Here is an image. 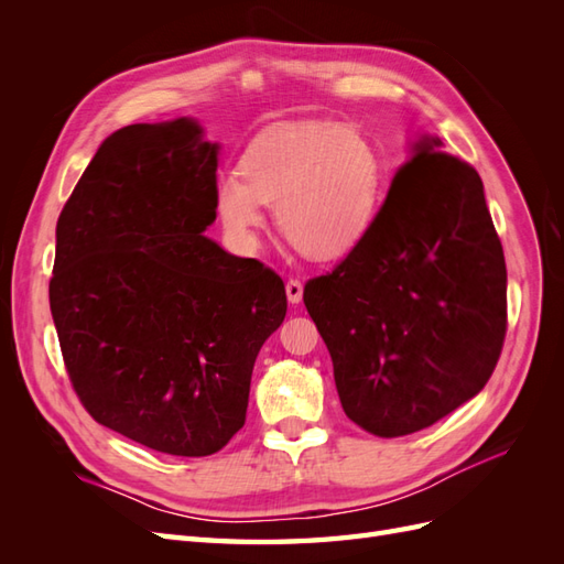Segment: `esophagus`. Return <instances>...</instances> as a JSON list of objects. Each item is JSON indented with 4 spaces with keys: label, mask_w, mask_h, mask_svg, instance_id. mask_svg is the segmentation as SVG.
<instances>
[{
    "label": "esophagus",
    "mask_w": 564,
    "mask_h": 564,
    "mask_svg": "<svg viewBox=\"0 0 564 564\" xmlns=\"http://www.w3.org/2000/svg\"><path fill=\"white\" fill-rule=\"evenodd\" d=\"M286 299H289V303H292V305L301 303V299H303V284L299 280H289L286 282Z\"/></svg>",
    "instance_id": "esophagus-1"
}]
</instances>
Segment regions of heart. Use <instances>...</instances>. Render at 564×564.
I'll return each mask as SVG.
<instances>
[{"label":"heart","mask_w":564,"mask_h":564,"mask_svg":"<svg viewBox=\"0 0 564 564\" xmlns=\"http://www.w3.org/2000/svg\"><path fill=\"white\" fill-rule=\"evenodd\" d=\"M381 160L360 131L336 122L286 124L256 139L242 176L216 178L214 204L235 242L253 247L275 207L282 235L317 261L340 259L362 242L379 204Z\"/></svg>","instance_id":"b5f03b06"}]
</instances>
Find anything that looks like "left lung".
I'll list each match as a JSON object with an SVG mask.
<instances>
[{"label":"left lung","mask_w":564,"mask_h":564,"mask_svg":"<svg viewBox=\"0 0 564 564\" xmlns=\"http://www.w3.org/2000/svg\"><path fill=\"white\" fill-rule=\"evenodd\" d=\"M419 133L344 263L303 289L350 421L429 429L489 381L506 336V261L475 169Z\"/></svg>","instance_id":"left-lung-1"}]
</instances>
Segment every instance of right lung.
Listing matches in <instances>:
<instances>
[{
	"label": "right lung",
	"mask_w": 564,
	"mask_h": 564,
	"mask_svg": "<svg viewBox=\"0 0 564 564\" xmlns=\"http://www.w3.org/2000/svg\"><path fill=\"white\" fill-rule=\"evenodd\" d=\"M218 150L193 117L119 129L56 226L48 303L82 404L172 456L242 429L256 355L286 315L275 272L204 235Z\"/></svg>",
	"instance_id": "1"
}]
</instances>
